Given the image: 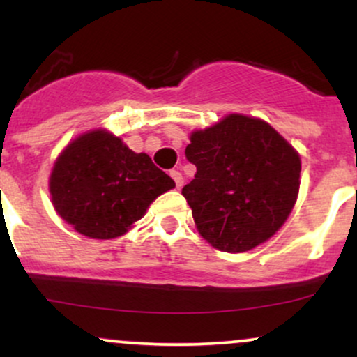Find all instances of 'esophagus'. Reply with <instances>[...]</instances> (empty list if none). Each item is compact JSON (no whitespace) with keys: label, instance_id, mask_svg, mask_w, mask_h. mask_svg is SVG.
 Returning <instances> with one entry per match:
<instances>
[{"label":"esophagus","instance_id":"obj_1","mask_svg":"<svg viewBox=\"0 0 357 357\" xmlns=\"http://www.w3.org/2000/svg\"><path fill=\"white\" fill-rule=\"evenodd\" d=\"M171 178L174 179V183H176V188H181L183 186V183H184V179H183V174L179 173V171H171Z\"/></svg>","mask_w":357,"mask_h":357}]
</instances>
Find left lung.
<instances>
[{
	"instance_id": "1",
	"label": "left lung",
	"mask_w": 357,
	"mask_h": 357,
	"mask_svg": "<svg viewBox=\"0 0 357 357\" xmlns=\"http://www.w3.org/2000/svg\"><path fill=\"white\" fill-rule=\"evenodd\" d=\"M195 179L183 188L196 228L215 248L241 253L275 235L297 202L301 158L261 119L230 114L191 134Z\"/></svg>"
}]
</instances>
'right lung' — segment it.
<instances>
[{
    "label": "right lung",
    "instance_id": "right-lung-1",
    "mask_svg": "<svg viewBox=\"0 0 357 357\" xmlns=\"http://www.w3.org/2000/svg\"><path fill=\"white\" fill-rule=\"evenodd\" d=\"M174 186L149 155L130 151L105 129L72 141L50 174L56 213L82 235L97 240L124 235L159 195Z\"/></svg>",
    "mask_w": 357,
    "mask_h": 357
}]
</instances>
